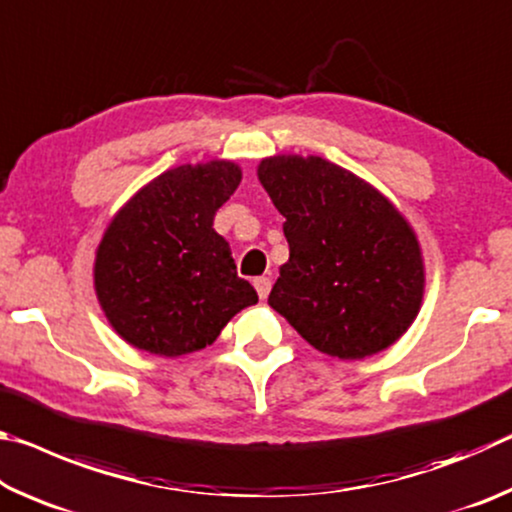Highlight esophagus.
<instances>
[{
	"instance_id": "1",
	"label": "esophagus",
	"mask_w": 512,
	"mask_h": 512,
	"mask_svg": "<svg viewBox=\"0 0 512 512\" xmlns=\"http://www.w3.org/2000/svg\"><path fill=\"white\" fill-rule=\"evenodd\" d=\"M255 289H257V296L262 298V300H266L268 298V293H271V280H268V277H255Z\"/></svg>"
}]
</instances>
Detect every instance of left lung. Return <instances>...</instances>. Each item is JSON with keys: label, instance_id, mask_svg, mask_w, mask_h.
Wrapping results in <instances>:
<instances>
[{"label": "left lung", "instance_id": "left-lung-1", "mask_svg": "<svg viewBox=\"0 0 512 512\" xmlns=\"http://www.w3.org/2000/svg\"><path fill=\"white\" fill-rule=\"evenodd\" d=\"M257 178L284 219L289 262L268 305L318 352L343 361L391 348L424 296V259L404 214L318 155H271Z\"/></svg>", "mask_w": 512, "mask_h": 512}]
</instances>
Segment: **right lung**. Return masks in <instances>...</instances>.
Masks as SVG:
<instances>
[{"mask_svg": "<svg viewBox=\"0 0 512 512\" xmlns=\"http://www.w3.org/2000/svg\"><path fill=\"white\" fill-rule=\"evenodd\" d=\"M239 183L241 167L230 160L180 164L112 216L94 257V291L128 345L158 357L198 352L255 305L257 291L212 228Z\"/></svg>", "mask_w": 512, "mask_h": 512, "instance_id": "1", "label": "right lung"}]
</instances>
